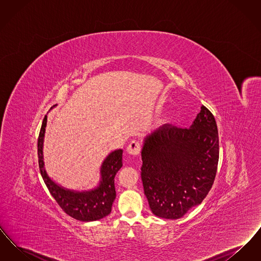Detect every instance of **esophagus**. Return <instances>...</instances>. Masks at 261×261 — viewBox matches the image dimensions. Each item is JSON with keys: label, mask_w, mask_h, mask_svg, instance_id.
I'll return each mask as SVG.
<instances>
[{"label": "esophagus", "mask_w": 261, "mask_h": 261, "mask_svg": "<svg viewBox=\"0 0 261 261\" xmlns=\"http://www.w3.org/2000/svg\"><path fill=\"white\" fill-rule=\"evenodd\" d=\"M127 151L130 154H132V155L139 154L140 151H141V144H140V142H138L136 140L130 142V144L127 147Z\"/></svg>", "instance_id": "esophagus-1"}]
</instances>
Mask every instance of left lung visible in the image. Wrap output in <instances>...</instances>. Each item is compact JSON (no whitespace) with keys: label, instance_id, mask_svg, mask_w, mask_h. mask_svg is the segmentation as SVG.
<instances>
[{"label":"left lung","instance_id":"left-lung-1","mask_svg":"<svg viewBox=\"0 0 261 261\" xmlns=\"http://www.w3.org/2000/svg\"><path fill=\"white\" fill-rule=\"evenodd\" d=\"M219 160L215 118L202 106L190 128L163 125L146 138L141 177L151 212L178 219L207 196Z\"/></svg>","mask_w":261,"mask_h":261}]
</instances>
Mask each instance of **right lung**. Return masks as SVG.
Returning <instances> with one entry per match:
<instances>
[{
    "mask_svg": "<svg viewBox=\"0 0 261 261\" xmlns=\"http://www.w3.org/2000/svg\"><path fill=\"white\" fill-rule=\"evenodd\" d=\"M46 123L47 115L44 117L38 137V162L42 178L53 198L62 211L76 220L95 221L109 215L115 199L114 177L122 167V149L114 150L105 160L100 169L101 181L98 188L83 193L65 190L55 184L44 169L42 149Z\"/></svg>",
    "mask_w": 261,
    "mask_h": 261,
    "instance_id": "right-lung-1",
    "label": "right lung"
}]
</instances>
